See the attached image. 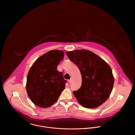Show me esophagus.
Returning <instances> with one entry per match:
<instances>
[{
    "mask_svg": "<svg viewBox=\"0 0 135 135\" xmlns=\"http://www.w3.org/2000/svg\"><path fill=\"white\" fill-rule=\"evenodd\" d=\"M68 83H69V84H70V83H71V82H72V79H70L68 80Z\"/></svg>",
    "mask_w": 135,
    "mask_h": 135,
    "instance_id": "1",
    "label": "esophagus"
}]
</instances>
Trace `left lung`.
I'll list each match as a JSON object with an SVG mask.
<instances>
[{
  "label": "left lung",
  "mask_w": 135,
  "mask_h": 135,
  "mask_svg": "<svg viewBox=\"0 0 135 135\" xmlns=\"http://www.w3.org/2000/svg\"><path fill=\"white\" fill-rule=\"evenodd\" d=\"M66 55L81 73V86L73 92L78 103L87 108L102 105L109 98L114 84L109 65L97 55L86 49L67 51Z\"/></svg>",
  "instance_id": "8db88e82"
}]
</instances>
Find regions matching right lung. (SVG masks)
<instances>
[{
    "label": "right lung",
    "mask_w": 135,
    "mask_h": 135,
    "mask_svg": "<svg viewBox=\"0 0 135 135\" xmlns=\"http://www.w3.org/2000/svg\"><path fill=\"white\" fill-rule=\"evenodd\" d=\"M64 58V52L52 50L39 57L28 73L26 91L31 102L41 108L52 106L64 90L66 80L57 66Z\"/></svg>",
    "instance_id": "right-lung-1"
}]
</instances>
